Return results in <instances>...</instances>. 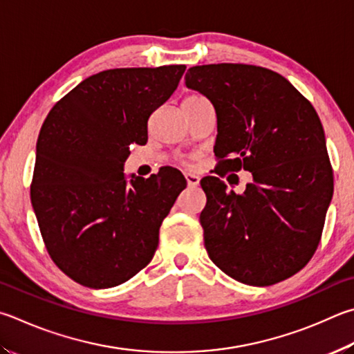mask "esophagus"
<instances>
[{
    "mask_svg": "<svg viewBox=\"0 0 354 354\" xmlns=\"http://www.w3.org/2000/svg\"><path fill=\"white\" fill-rule=\"evenodd\" d=\"M185 179H187L189 187H196L199 184V178L196 175H192V173H187V175H185Z\"/></svg>",
    "mask_w": 354,
    "mask_h": 354,
    "instance_id": "obj_1",
    "label": "esophagus"
}]
</instances>
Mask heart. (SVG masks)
<instances>
[{
	"instance_id": "obj_1",
	"label": "heart",
	"mask_w": 354,
	"mask_h": 354,
	"mask_svg": "<svg viewBox=\"0 0 354 354\" xmlns=\"http://www.w3.org/2000/svg\"><path fill=\"white\" fill-rule=\"evenodd\" d=\"M187 99H201V97H199V95H190Z\"/></svg>"
}]
</instances>
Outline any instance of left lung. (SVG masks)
<instances>
[{"instance_id": "1", "label": "left lung", "mask_w": 354, "mask_h": 354, "mask_svg": "<svg viewBox=\"0 0 354 354\" xmlns=\"http://www.w3.org/2000/svg\"><path fill=\"white\" fill-rule=\"evenodd\" d=\"M185 86L215 108L218 169H244L254 179L241 195L216 176L201 181L207 204L199 221L210 260L252 286L291 277L316 252L333 196L316 110L283 75L252 65L194 66Z\"/></svg>"}]
</instances>
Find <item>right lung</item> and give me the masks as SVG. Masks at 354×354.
<instances>
[{
    "label": "right lung",
    "mask_w": 354,
    "mask_h": 354,
    "mask_svg": "<svg viewBox=\"0 0 354 354\" xmlns=\"http://www.w3.org/2000/svg\"><path fill=\"white\" fill-rule=\"evenodd\" d=\"M184 71H102L43 122L30 201L50 259L77 283L118 286L155 255L160 224L187 183L171 167L127 181L124 164L131 144H147L151 113L175 93Z\"/></svg>",
    "instance_id": "right-lung-1"
}]
</instances>
